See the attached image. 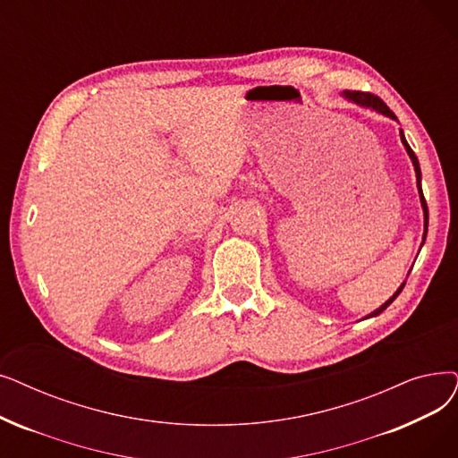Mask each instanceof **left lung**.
I'll return each mask as SVG.
<instances>
[{
  "mask_svg": "<svg viewBox=\"0 0 458 458\" xmlns=\"http://www.w3.org/2000/svg\"><path fill=\"white\" fill-rule=\"evenodd\" d=\"M344 97L346 98H350V101H353V103H357V105H361V106H369V108H374V110H377V112H382V114H386V115H389V117H393V119H396L394 117V114L389 110V106L382 101L380 97L377 95H374V93H367V91H344ZM401 140H403V144H404V148H406V151H408V155H410V158H411V163H413V168H415V177H417V189H420V196H421V206H423V211H425V233H423V242H425V237H427V226H428V208H427V200H425V196H423V189H421V170H420V161H417V157H415V153L411 151V148L408 146V142H406V138H404V134H403V131H401ZM404 284L406 283H403V286L396 290L394 293H393V297L389 301H386L380 309H376L370 316H377L380 312H384L393 301H394V297L399 295L401 292H403V288H404Z\"/></svg>",
  "mask_w": 458,
  "mask_h": 458,
  "instance_id": "left-lung-1",
  "label": "left lung"
}]
</instances>
